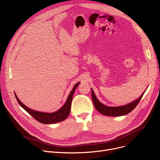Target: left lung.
<instances>
[{
    "label": "left lung",
    "mask_w": 160,
    "mask_h": 160,
    "mask_svg": "<svg viewBox=\"0 0 160 160\" xmlns=\"http://www.w3.org/2000/svg\"><path fill=\"white\" fill-rule=\"evenodd\" d=\"M91 92L93 103L96 110L101 113L108 116H121L129 113L137 107L144 94L143 92L138 99L126 105L118 107H110L104 105L103 104L100 103L98 99L96 98L92 89H91Z\"/></svg>",
    "instance_id": "obj_1"
}]
</instances>
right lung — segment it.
<instances>
[{
    "label": "right lung",
    "mask_w": 160,
    "mask_h": 160,
    "mask_svg": "<svg viewBox=\"0 0 160 160\" xmlns=\"http://www.w3.org/2000/svg\"><path fill=\"white\" fill-rule=\"evenodd\" d=\"M79 83H77L75 87L70 92L68 99L66 101V103L57 112H55L53 113H44V112H39L37 111H34L33 110H31L27 107L25 105H24L21 101L19 100V99L17 98V95L15 94L16 99L18 101L19 105L25 110H26L28 113H29L32 118H34L36 121L38 122L42 123V124H54L61 122L62 121H64L69 115L70 110H71V101L72 99V96L75 92V89H77V87L78 86Z\"/></svg>",
    "instance_id": "obj_1"
}]
</instances>
